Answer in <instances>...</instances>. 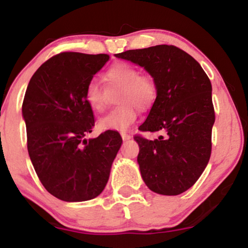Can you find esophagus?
I'll list each match as a JSON object with an SVG mask.
<instances>
[{
  "label": "esophagus",
  "mask_w": 248,
  "mask_h": 248,
  "mask_svg": "<svg viewBox=\"0 0 248 248\" xmlns=\"http://www.w3.org/2000/svg\"><path fill=\"white\" fill-rule=\"evenodd\" d=\"M121 138H122V140H124V141H128V140H130V139H132V135H130V134L127 133V132H122L121 133Z\"/></svg>",
  "instance_id": "1"
}]
</instances>
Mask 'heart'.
Returning <instances> with one entry per match:
<instances>
[{"label":"heart","mask_w":248,"mask_h":248,"mask_svg":"<svg viewBox=\"0 0 248 248\" xmlns=\"http://www.w3.org/2000/svg\"><path fill=\"white\" fill-rule=\"evenodd\" d=\"M107 87L120 88L116 102L118 107L108 112L99 120L102 130H126L138 118L139 109L147 110L153 106L157 96V87L152 77L141 75L135 65L126 62H116L105 73ZM85 101L92 110L100 113L107 105V90L93 78L86 84Z\"/></svg>","instance_id":"1"}]
</instances>
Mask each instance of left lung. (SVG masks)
I'll return each instance as SVG.
<instances>
[{"label":"left lung","mask_w":248,"mask_h":248,"mask_svg":"<svg viewBox=\"0 0 248 248\" xmlns=\"http://www.w3.org/2000/svg\"><path fill=\"white\" fill-rule=\"evenodd\" d=\"M118 58L140 65L154 78L157 96L141 132H162L156 140L134 136L141 176L150 190L176 196L197 182L211 156L215 124L212 86L199 62L173 45L128 50Z\"/></svg>","instance_id":"obj_1"}]
</instances>
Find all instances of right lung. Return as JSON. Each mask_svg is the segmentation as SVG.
<instances>
[{
    "label": "right lung",
    "mask_w": 248,
    "mask_h": 248,
    "mask_svg": "<svg viewBox=\"0 0 248 248\" xmlns=\"http://www.w3.org/2000/svg\"><path fill=\"white\" fill-rule=\"evenodd\" d=\"M109 56L62 52L31 77L22 114L28 152L43 186L64 202H85L102 192L120 149V134L92 133L94 115L84 92Z\"/></svg>",
    "instance_id": "add662e5"
}]
</instances>
